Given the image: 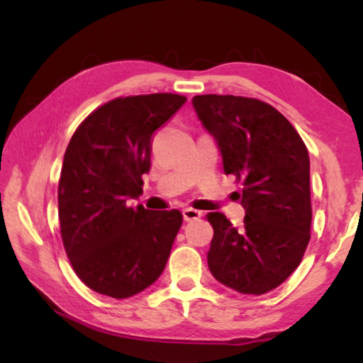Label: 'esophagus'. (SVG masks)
Here are the masks:
<instances>
[{
    "mask_svg": "<svg viewBox=\"0 0 363 363\" xmlns=\"http://www.w3.org/2000/svg\"><path fill=\"white\" fill-rule=\"evenodd\" d=\"M182 216H184V220H195L203 216V213L199 210H194V208H184Z\"/></svg>",
    "mask_w": 363,
    "mask_h": 363,
    "instance_id": "34e87169",
    "label": "esophagus"
}]
</instances>
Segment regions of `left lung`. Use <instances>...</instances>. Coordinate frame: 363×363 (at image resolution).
<instances>
[{"label":"left lung","instance_id":"obj_1","mask_svg":"<svg viewBox=\"0 0 363 363\" xmlns=\"http://www.w3.org/2000/svg\"><path fill=\"white\" fill-rule=\"evenodd\" d=\"M192 106L223 155L224 173L242 181L243 227L210 213L208 267L243 294L267 293L299 266L311 238L309 153L279 110L240 96H195Z\"/></svg>","mask_w":363,"mask_h":363}]
</instances>
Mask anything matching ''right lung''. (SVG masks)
<instances>
[{
	"mask_svg": "<svg viewBox=\"0 0 363 363\" xmlns=\"http://www.w3.org/2000/svg\"><path fill=\"white\" fill-rule=\"evenodd\" d=\"M186 102L179 94L118 97L73 134L59 181L60 233L86 286L123 299L160 275L182 224L177 210L152 211L130 200L150 171L152 134Z\"/></svg>",
	"mask_w": 363,
	"mask_h": 363,
	"instance_id": "add662e5",
	"label": "right lung"
}]
</instances>
